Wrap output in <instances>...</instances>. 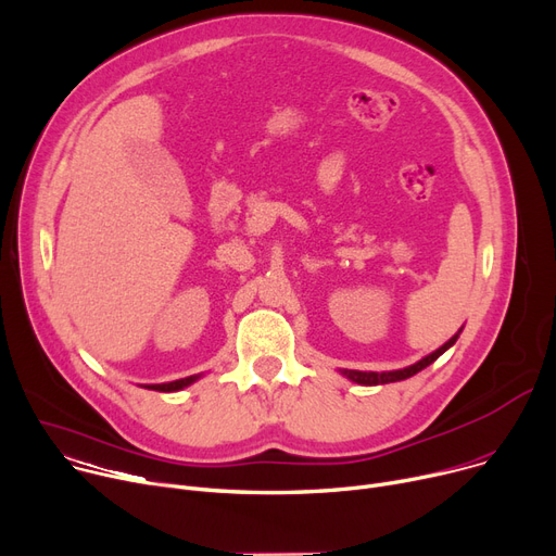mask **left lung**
Here are the masks:
<instances>
[{
  "instance_id": "obj_1",
  "label": "left lung",
  "mask_w": 556,
  "mask_h": 556,
  "mask_svg": "<svg viewBox=\"0 0 556 556\" xmlns=\"http://www.w3.org/2000/svg\"><path fill=\"white\" fill-rule=\"evenodd\" d=\"M463 332V330H460ZM460 332L458 334H453L442 348H438L435 352H431L429 356H424V358H419L417 364H413V366H408V368H402V370H390V372H362V370H341V375L343 377H348L350 381H354V383H362V386H379V383H393V381H402V379H408V377H413V375H417L419 370H424L427 366H431L435 358L440 356V354H444L455 341H458V337H460Z\"/></svg>"
}]
</instances>
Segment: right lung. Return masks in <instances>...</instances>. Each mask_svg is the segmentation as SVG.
I'll use <instances>...</instances> for the list:
<instances>
[{"mask_svg":"<svg viewBox=\"0 0 556 556\" xmlns=\"http://www.w3.org/2000/svg\"><path fill=\"white\" fill-rule=\"evenodd\" d=\"M200 379V375H192V377H184V379H177V381H168V383H150L146 386L148 390H159V393H175V390H181L190 383H194Z\"/></svg>","mask_w":556,"mask_h":556,"instance_id":"add662e5","label":"right lung"}]
</instances>
